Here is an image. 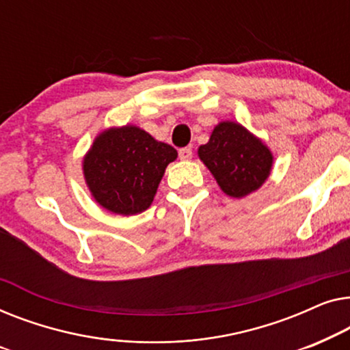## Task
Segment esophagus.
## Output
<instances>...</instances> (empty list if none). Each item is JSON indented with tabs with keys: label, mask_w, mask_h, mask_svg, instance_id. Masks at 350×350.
Returning a JSON list of instances; mask_svg holds the SVG:
<instances>
[{
	"label": "esophagus",
	"mask_w": 350,
	"mask_h": 350,
	"mask_svg": "<svg viewBox=\"0 0 350 350\" xmlns=\"http://www.w3.org/2000/svg\"><path fill=\"white\" fill-rule=\"evenodd\" d=\"M191 155H193V150H191V147H182V149H179V159L180 160H190Z\"/></svg>",
	"instance_id": "obj_1"
}]
</instances>
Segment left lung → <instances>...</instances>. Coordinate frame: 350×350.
Segmentation results:
<instances>
[{
    "mask_svg": "<svg viewBox=\"0 0 350 350\" xmlns=\"http://www.w3.org/2000/svg\"><path fill=\"white\" fill-rule=\"evenodd\" d=\"M226 195L243 198L267 180L273 155L262 141L234 122H222L214 128L208 144L198 149Z\"/></svg>",
    "mask_w": 350,
    "mask_h": 350,
    "instance_id": "1",
    "label": "left lung"
}]
</instances>
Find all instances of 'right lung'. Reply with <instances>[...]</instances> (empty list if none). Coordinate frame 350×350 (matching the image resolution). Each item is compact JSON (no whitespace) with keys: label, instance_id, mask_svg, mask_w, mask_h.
I'll return each mask as SVG.
<instances>
[{"label":"right lung","instance_id":"add662e5","mask_svg":"<svg viewBox=\"0 0 350 350\" xmlns=\"http://www.w3.org/2000/svg\"><path fill=\"white\" fill-rule=\"evenodd\" d=\"M174 147L159 142L137 126L111 128L93 142L83 160V176L103 208L133 215L149 208Z\"/></svg>","mask_w":350,"mask_h":350}]
</instances>
